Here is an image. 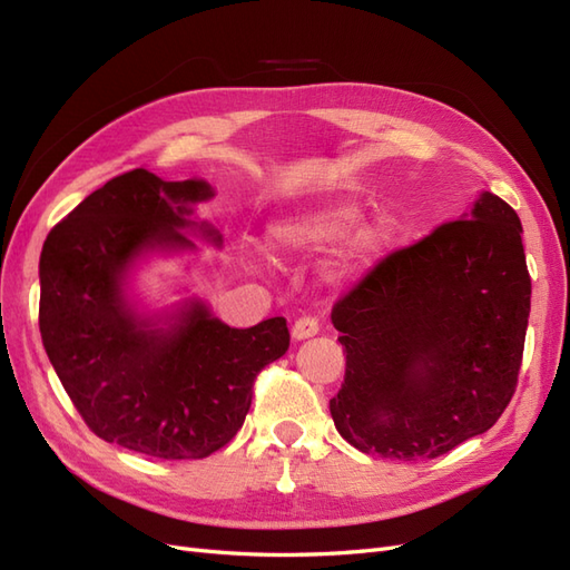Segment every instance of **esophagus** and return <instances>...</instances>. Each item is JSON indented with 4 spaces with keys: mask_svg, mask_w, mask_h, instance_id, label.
Masks as SVG:
<instances>
[{
    "mask_svg": "<svg viewBox=\"0 0 570 570\" xmlns=\"http://www.w3.org/2000/svg\"><path fill=\"white\" fill-rule=\"evenodd\" d=\"M318 333V322L314 316H299L297 322L293 324V338L304 341V338H312Z\"/></svg>",
    "mask_w": 570,
    "mask_h": 570,
    "instance_id": "esophagus-1",
    "label": "esophagus"
}]
</instances>
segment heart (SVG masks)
I'll list each match as a JSON object with an SVG mask.
<instances>
[{
    "label": "heart",
    "mask_w": 570,
    "mask_h": 570,
    "mask_svg": "<svg viewBox=\"0 0 570 570\" xmlns=\"http://www.w3.org/2000/svg\"><path fill=\"white\" fill-rule=\"evenodd\" d=\"M357 222V210L353 205H326L316 207V210H299L283 215L271 225V239L283 252H297V248L322 246L343 239ZM390 239V227L384 222H377L367 229H363L355 237L351 256L353 258H367Z\"/></svg>",
    "instance_id": "b5f03b06"
}]
</instances>
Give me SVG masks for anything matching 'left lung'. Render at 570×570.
<instances>
[{
    "label": "left lung",
    "mask_w": 570,
    "mask_h": 570,
    "mask_svg": "<svg viewBox=\"0 0 570 570\" xmlns=\"http://www.w3.org/2000/svg\"><path fill=\"white\" fill-rule=\"evenodd\" d=\"M520 234L518 213L483 193L336 299L345 377L328 409L355 450L435 460L501 419L532 297Z\"/></svg>",
    "instance_id": "8db88e82"
}]
</instances>
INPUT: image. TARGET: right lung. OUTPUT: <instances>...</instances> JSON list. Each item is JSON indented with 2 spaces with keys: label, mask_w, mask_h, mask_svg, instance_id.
I'll list each match as a JSON object with an SVG mask.
<instances>
[{
  "label": "right lung",
  "mask_w": 570,
  "mask_h": 570,
  "mask_svg": "<svg viewBox=\"0 0 570 570\" xmlns=\"http://www.w3.org/2000/svg\"><path fill=\"white\" fill-rule=\"evenodd\" d=\"M205 180L132 169L94 190L48 234L38 326L67 396L106 442L157 460H203L237 435L258 372L289 348L285 316L229 328L200 302L169 331L122 297V275L147 248H193L188 203ZM207 239L219 234L200 225Z\"/></svg>",
  "instance_id": "obj_1"
}]
</instances>
